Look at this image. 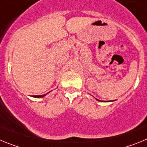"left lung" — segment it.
Masks as SVG:
<instances>
[{"label":"left lung","instance_id":"obj_1","mask_svg":"<svg viewBox=\"0 0 147 147\" xmlns=\"http://www.w3.org/2000/svg\"><path fill=\"white\" fill-rule=\"evenodd\" d=\"M96 99L97 100V101H100V100H98V99H97V98H96ZM101 102H102V101H101Z\"/></svg>","mask_w":147,"mask_h":147}]
</instances>
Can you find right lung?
Instances as JSON below:
<instances>
[{
    "instance_id": "add662e5",
    "label": "right lung",
    "mask_w": 147,
    "mask_h": 147,
    "mask_svg": "<svg viewBox=\"0 0 147 147\" xmlns=\"http://www.w3.org/2000/svg\"><path fill=\"white\" fill-rule=\"evenodd\" d=\"M48 93H45V94H43V95H39V96H32V97H34V98H42V97L45 96Z\"/></svg>"
}]
</instances>
